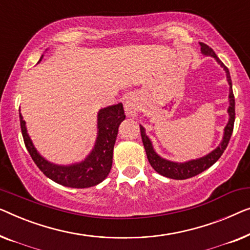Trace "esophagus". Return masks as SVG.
I'll return each instance as SVG.
<instances>
[{"label": "esophagus", "instance_id": "34e87169", "mask_svg": "<svg viewBox=\"0 0 250 250\" xmlns=\"http://www.w3.org/2000/svg\"><path fill=\"white\" fill-rule=\"evenodd\" d=\"M125 107L126 114L128 115H135L137 110H138V108H137V104L132 101H126L125 104Z\"/></svg>", "mask_w": 250, "mask_h": 250}]
</instances>
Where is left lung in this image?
<instances>
[{
  "instance_id": "8db88e82",
  "label": "left lung",
  "mask_w": 250,
  "mask_h": 250,
  "mask_svg": "<svg viewBox=\"0 0 250 250\" xmlns=\"http://www.w3.org/2000/svg\"><path fill=\"white\" fill-rule=\"evenodd\" d=\"M200 44V50H202V53L205 55L213 56L214 59L216 60V62L222 66L224 71L227 73V80L229 83L230 86V94H229V103L230 106L228 108V113H229V122L224 128V133H223V139L219 146L216 147L213 152H210L207 155L200 157V159L191 160L188 162H184V163H178V162H172L167 161L165 159H162L160 155H157L155 150L153 148L152 142L148 138V136L146 135L145 129H144L143 125H140V133H142V140L144 144V147H145L147 159H148L149 164L152 165V167L155 170L157 173L161 175H164V177L170 178V179H175V180H185V179L192 178L195 175L202 173L203 171H205L206 168L212 167V165L215 163V162L220 159L221 155H222L224 150H226L228 144H229V140L231 138L232 131H233V125H234V118H235V111H234V95L233 91H232V82L229 69L227 68L226 65L223 64V62L217 58L212 48H210L208 45L199 43Z\"/></svg>"
}]
</instances>
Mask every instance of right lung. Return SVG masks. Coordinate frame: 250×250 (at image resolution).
<instances>
[{"label":"right lung","mask_w":250,"mask_h":250,"mask_svg":"<svg viewBox=\"0 0 250 250\" xmlns=\"http://www.w3.org/2000/svg\"><path fill=\"white\" fill-rule=\"evenodd\" d=\"M19 115L24 145L35 164L51 180L70 188H88L101 184L110 173L119 125L125 118L121 103L100 110L97 114V138L93 150L83 162L71 165H58L45 160L35 148L27 133L26 122L21 113Z\"/></svg>","instance_id":"1"}]
</instances>
